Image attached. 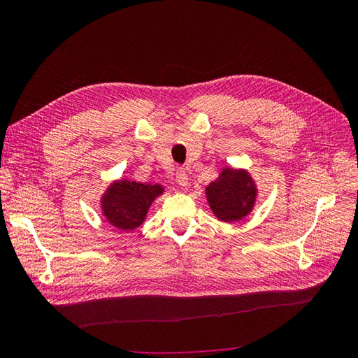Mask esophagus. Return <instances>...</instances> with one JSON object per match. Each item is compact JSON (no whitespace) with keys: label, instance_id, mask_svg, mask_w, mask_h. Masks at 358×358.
<instances>
[{"label":"esophagus","instance_id":"esophagus-1","mask_svg":"<svg viewBox=\"0 0 358 358\" xmlns=\"http://www.w3.org/2000/svg\"><path fill=\"white\" fill-rule=\"evenodd\" d=\"M176 180L180 185V188H187L188 187V175L185 173V170H178L176 173Z\"/></svg>","mask_w":358,"mask_h":358}]
</instances>
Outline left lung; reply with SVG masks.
Returning a JSON list of instances; mask_svg holds the SVG:
<instances>
[{"instance_id":"1","label":"left lung","mask_w":358,"mask_h":358,"mask_svg":"<svg viewBox=\"0 0 358 358\" xmlns=\"http://www.w3.org/2000/svg\"><path fill=\"white\" fill-rule=\"evenodd\" d=\"M206 199L220 221L237 222L254 209L257 187L246 170L225 167L218 179L206 187Z\"/></svg>"}]
</instances>
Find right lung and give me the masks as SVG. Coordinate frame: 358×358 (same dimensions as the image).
I'll use <instances>...</instances> for the list:
<instances>
[{"instance_id":"1","label":"right lung","mask_w":358,"mask_h":358,"mask_svg":"<svg viewBox=\"0 0 358 358\" xmlns=\"http://www.w3.org/2000/svg\"><path fill=\"white\" fill-rule=\"evenodd\" d=\"M162 192L164 188L158 183L113 180L101 197V212L115 229L131 231L145 222L150 204Z\"/></svg>"}]
</instances>
